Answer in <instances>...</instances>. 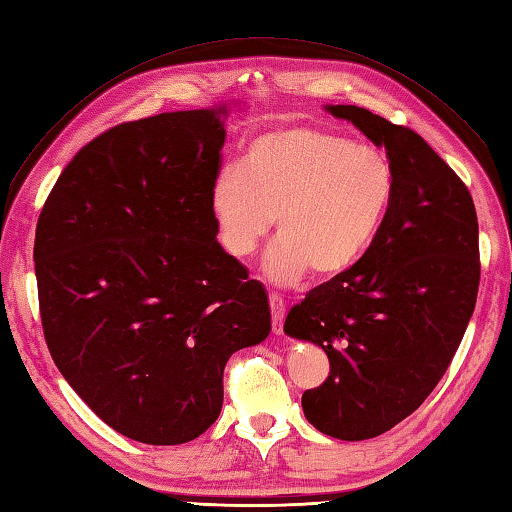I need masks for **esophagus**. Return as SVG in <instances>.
Masks as SVG:
<instances>
[{"label": "esophagus", "mask_w": 512, "mask_h": 512, "mask_svg": "<svg viewBox=\"0 0 512 512\" xmlns=\"http://www.w3.org/2000/svg\"><path fill=\"white\" fill-rule=\"evenodd\" d=\"M269 306H271V326L273 334H282L284 332V299L278 293H269Z\"/></svg>", "instance_id": "obj_1"}]
</instances>
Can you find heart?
<instances>
[{"label": "heart", "instance_id": "1", "mask_svg": "<svg viewBox=\"0 0 512 512\" xmlns=\"http://www.w3.org/2000/svg\"><path fill=\"white\" fill-rule=\"evenodd\" d=\"M395 193V167L382 149L297 123L247 143L243 169L226 167L210 186V213L223 249L239 260L254 254L276 219L280 239L265 271L291 284L310 269L336 278L356 267L380 236Z\"/></svg>", "mask_w": 512, "mask_h": 512}]
</instances>
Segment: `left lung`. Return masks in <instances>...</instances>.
<instances>
[{
  "instance_id": "1",
  "label": "left lung",
  "mask_w": 512,
  "mask_h": 512,
  "mask_svg": "<svg viewBox=\"0 0 512 512\" xmlns=\"http://www.w3.org/2000/svg\"><path fill=\"white\" fill-rule=\"evenodd\" d=\"M386 149L397 193L376 243L315 286L284 332L328 354L330 376L302 395L313 426L365 441L413 415L450 367L476 308L478 217L471 193L417 132L358 106H326Z\"/></svg>"
}]
</instances>
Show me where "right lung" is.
Listing matches in <instances>:
<instances>
[{
	"instance_id": "1",
	"label": "right lung",
	"mask_w": 512,
	"mask_h": 512,
	"mask_svg": "<svg viewBox=\"0 0 512 512\" xmlns=\"http://www.w3.org/2000/svg\"><path fill=\"white\" fill-rule=\"evenodd\" d=\"M226 104L99 134L41 210L34 271L56 367L112 430L180 445L217 421L228 358L271 330L210 213Z\"/></svg>"
}]
</instances>
